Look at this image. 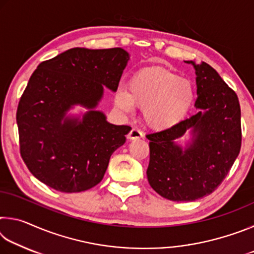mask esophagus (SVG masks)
<instances>
[{
    "instance_id": "1",
    "label": "esophagus",
    "mask_w": 254,
    "mask_h": 254,
    "mask_svg": "<svg viewBox=\"0 0 254 254\" xmlns=\"http://www.w3.org/2000/svg\"><path fill=\"white\" fill-rule=\"evenodd\" d=\"M142 136H143V133L141 132L139 128L133 127L130 131V133L127 134V139L128 140H137V139H141Z\"/></svg>"
}]
</instances>
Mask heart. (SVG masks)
Here are the masks:
<instances>
[{"mask_svg": "<svg viewBox=\"0 0 254 254\" xmlns=\"http://www.w3.org/2000/svg\"><path fill=\"white\" fill-rule=\"evenodd\" d=\"M196 92L188 79L163 67H147L131 76L127 91L115 94V106L126 113L133 107L142 109V119L156 131L175 127L190 115Z\"/></svg>", "mask_w": 254, "mask_h": 254, "instance_id": "1", "label": "heart"}]
</instances>
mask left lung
Here are the masks:
<instances>
[{
    "label": "left lung",
    "instance_id": "obj_1",
    "mask_svg": "<svg viewBox=\"0 0 254 254\" xmlns=\"http://www.w3.org/2000/svg\"><path fill=\"white\" fill-rule=\"evenodd\" d=\"M196 74L197 113L148 134V182L174 201H194L220 186L241 149V109L234 91L208 64L187 60Z\"/></svg>",
    "mask_w": 254,
    "mask_h": 254
}]
</instances>
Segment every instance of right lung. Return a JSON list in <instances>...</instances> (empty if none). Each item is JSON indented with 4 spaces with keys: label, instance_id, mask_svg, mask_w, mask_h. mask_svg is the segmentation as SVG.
<instances>
[{
    "label": "right lung",
    "instance_id": "obj_1",
    "mask_svg": "<svg viewBox=\"0 0 254 254\" xmlns=\"http://www.w3.org/2000/svg\"><path fill=\"white\" fill-rule=\"evenodd\" d=\"M128 60L122 48H72L34 70L16 123L21 156L38 180L62 192H80L101 183L131 127L107 122L97 107L105 87L117 92ZM76 106L85 111L74 114Z\"/></svg>",
    "mask_w": 254,
    "mask_h": 254
}]
</instances>
